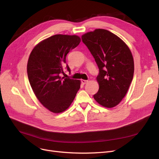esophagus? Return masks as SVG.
Wrapping results in <instances>:
<instances>
[{
  "label": "esophagus",
  "instance_id": "34e87169",
  "mask_svg": "<svg viewBox=\"0 0 159 159\" xmlns=\"http://www.w3.org/2000/svg\"><path fill=\"white\" fill-rule=\"evenodd\" d=\"M88 82V80H81V83H82V84H86Z\"/></svg>",
  "mask_w": 159,
  "mask_h": 159
}]
</instances>
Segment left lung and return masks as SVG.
<instances>
[{
	"mask_svg": "<svg viewBox=\"0 0 159 159\" xmlns=\"http://www.w3.org/2000/svg\"><path fill=\"white\" fill-rule=\"evenodd\" d=\"M99 68V88L93 98L103 107L116 106L125 96L133 78L131 50L121 38L105 29H96L81 36Z\"/></svg>",
	"mask_w": 159,
	"mask_h": 159,
	"instance_id": "left-lung-1",
	"label": "left lung"
}]
</instances>
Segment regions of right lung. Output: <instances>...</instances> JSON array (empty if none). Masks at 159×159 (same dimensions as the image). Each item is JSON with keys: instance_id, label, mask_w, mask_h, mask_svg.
<instances>
[{"instance_id": "obj_1", "label": "right lung", "mask_w": 159, "mask_h": 159, "mask_svg": "<svg viewBox=\"0 0 159 159\" xmlns=\"http://www.w3.org/2000/svg\"><path fill=\"white\" fill-rule=\"evenodd\" d=\"M78 36L56 34L37 44L27 64L30 84L39 102L50 111L58 113L68 109L80 88V81L61 78L66 69V56L80 43Z\"/></svg>"}]
</instances>
